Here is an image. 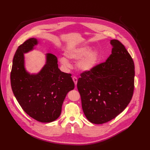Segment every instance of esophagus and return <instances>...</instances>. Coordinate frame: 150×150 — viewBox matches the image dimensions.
I'll use <instances>...</instances> for the list:
<instances>
[{
	"instance_id": "obj_1",
	"label": "esophagus",
	"mask_w": 150,
	"mask_h": 150,
	"mask_svg": "<svg viewBox=\"0 0 150 150\" xmlns=\"http://www.w3.org/2000/svg\"><path fill=\"white\" fill-rule=\"evenodd\" d=\"M73 81H74V82L75 85H77V78L76 76H73Z\"/></svg>"
}]
</instances>
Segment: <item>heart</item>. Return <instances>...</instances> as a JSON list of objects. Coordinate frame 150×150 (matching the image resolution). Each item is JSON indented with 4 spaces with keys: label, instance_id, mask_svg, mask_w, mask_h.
Listing matches in <instances>:
<instances>
[{
    "label": "heart",
    "instance_id": "heart-1",
    "mask_svg": "<svg viewBox=\"0 0 150 150\" xmlns=\"http://www.w3.org/2000/svg\"><path fill=\"white\" fill-rule=\"evenodd\" d=\"M91 47L84 45L79 47L67 50L65 55L69 59L78 60L77 67L81 71L88 72L93 69L99 62V55L96 51H91ZM60 62L65 67L69 66V60L64 57L60 58Z\"/></svg>",
    "mask_w": 150,
    "mask_h": 150
}]
</instances>
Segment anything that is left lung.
Wrapping results in <instances>:
<instances>
[{"label":"left lung","instance_id":"1","mask_svg":"<svg viewBox=\"0 0 150 150\" xmlns=\"http://www.w3.org/2000/svg\"><path fill=\"white\" fill-rule=\"evenodd\" d=\"M105 62L81 74L77 83L82 108L89 122L103 124L115 118L130 103L134 88V63L125 46L112 40Z\"/></svg>","mask_w":150,"mask_h":150}]
</instances>
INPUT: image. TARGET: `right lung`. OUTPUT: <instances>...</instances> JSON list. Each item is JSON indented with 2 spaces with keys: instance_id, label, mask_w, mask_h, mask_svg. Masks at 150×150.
Instances as JSON below:
<instances>
[{
  "instance_id": "obj_1",
  "label": "right lung",
  "mask_w": 150,
  "mask_h": 150,
  "mask_svg": "<svg viewBox=\"0 0 150 150\" xmlns=\"http://www.w3.org/2000/svg\"><path fill=\"white\" fill-rule=\"evenodd\" d=\"M37 44V40L32 38L18 47L13 60L11 86L16 100L27 115L38 122L49 123L60 115L64 99L74 89V83L71 74L59 69L57 59L52 54L46 55V63L40 73L30 74L27 72L24 54Z\"/></svg>"
}]
</instances>
